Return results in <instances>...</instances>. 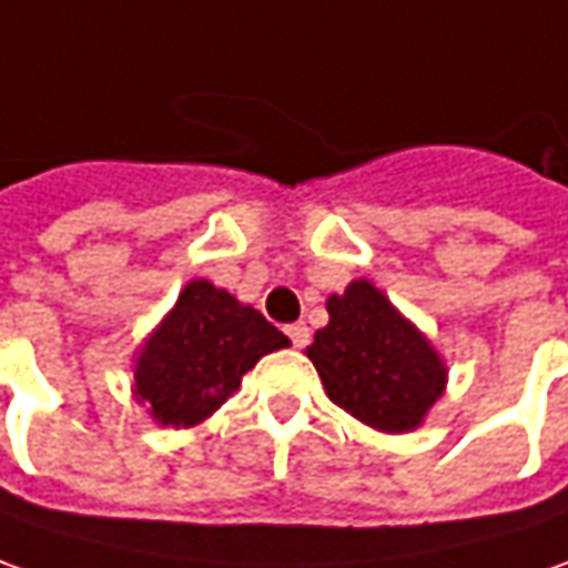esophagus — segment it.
Returning a JSON list of instances; mask_svg holds the SVG:
<instances>
[{"label":"esophagus","mask_w":568,"mask_h":568,"mask_svg":"<svg viewBox=\"0 0 568 568\" xmlns=\"http://www.w3.org/2000/svg\"><path fill=\"white\" fill-rule=\"evenodd\" d=\"M285 333H288V339H292V345H295V348H304V345L311 343V329H307L304 323H292Z\"/></svg>","instance_id":"esophagus-1"}]
</instances>
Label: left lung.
<instances>
[{
    "label": "left lung",
    "mask_w": 568,
    "mask_h": 568,
    "mask_svg": "<svg viewBox=\"0 0 568 568\" xmlns=\"http://www.w3.org/2000/svg\"><path fill=\"white\" fill-rule=\"evenodd\" d=\"M326 311L329 323L307 345L326 396L374 430H415L446 389L437 348L367 280L329 295Z\"/></svg>",
    "instance_id": "left-lung-1"
}]
</instances>
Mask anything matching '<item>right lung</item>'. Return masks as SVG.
<instances>
[{
  "instance_id": "obj_1",
  "label": "right lung",
  "mask_w": 568,
  "mask_h": 568,
  "mask_svg": "<svg viewBox=\"0 0 568 568\" xmlns=\"http://www.w3.org/2000/svg\"><path fill=\"white\" fill-rule=\"evenodd\" d=\"M285 345L288 336L261 311L191 280L138 352L134 399L163 427H194L242 386L254 364Z\"/></svg>"
}]
</instances>
